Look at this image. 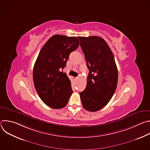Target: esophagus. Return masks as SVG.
Here are the masks:
<instances>
[{
    "instance_id": "34e87169",
    "label": "esophagus",
    "mask_w": 150,
    "mask_h": 150,
    "mask_svg": "<svg viewBox=\"0 0 150 150\" xmlns=\"http://www.w3.org/2000/svg\"><path fill=\"white\" fill-rule=\"evenodd\" d=\"M77 78H76V77H73V79L74 80V81H76V80H77Z\"/></svg>"
}]
</instances>
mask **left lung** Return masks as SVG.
Masks as SVG:
<instances>
[{
  "label": "left lung",
  "instance_id": "8db88e82",
  "mask_svg": "<svg viewBox=\"0 0 150 150\" xmlns=\"http://www.w3.org/2000/svg\"><path fill=\"white\" fill-rule=\"evenodd\" d=\"M78 38L89 69L86 88L79 93L81 100L85 110L97 112L108 104L116 91L117 68L113 53L103 38Z\"/></svg>",
  "mask_w": 150,
  "mask_h": 150
}]
</instances>
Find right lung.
<instances>
[{
    "instance_id": "obj_1",
    "label": "right lung",
    "mask_w": 150,
    "mask_h": 150,
    "mask_svg": "<svg viewBox=\"0 0 150 150\" xmlns=\"http://www.w3.org/2000/svg\"><path fill=\"white\" fill-rule=\"evenodd\" d=\"M79 44L76 37L54 35L42 47L35 62V88L41 100L52 109L65 107L73 93L71 81L63 69L70 53L78 48Z\"/></svg>"
}]
</instances>
